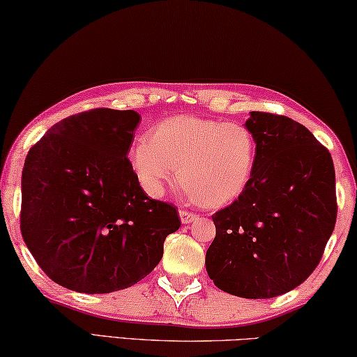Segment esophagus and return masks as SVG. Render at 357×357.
Segmentation results:
<instances>
[{
    "mask_svg": "<svg viewBox=\"0 0 357 357\" xmlns=\"http://www.w3.org/2000/svg\"><path fill=\"white\" fill-rule=\"evenodd\" d=\"M179 218H181V222L183 224H190L194 222V220H197V214L188 211V209H179Z\"/></svg>",
    "mask_w": 357,
    "mask_h": 357,
    "instance_id": "1",
    "label": "esophagus"
}]
</instances>
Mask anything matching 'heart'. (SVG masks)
Instances as JSON below:
<instances>
[{
    "label": "heart",
    "mask_w": 357,
    "mask_h": 357,
    "mask_svg": "<svg viewBox=\"0 0 357 357\" xmlns=\"http://www.w3.org/2000/svg\"><path fill=\"white\" fill-rule=\"evenodd\" d=\"M135 176L149 195L178 178L192 200L216 208L236 199L250 183L256 141L245 126L174 116L141 137L128 152Z\"/></svg>",
    "instance_id": "heart-1"
}]
</instances>
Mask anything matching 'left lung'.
<instances>
[{
  "mask_svg": "<svg viewBox=\"0 0 357 357\" xmlns=\"http://www.w3.org/2000/svg\"><path fill=\"white\" fill-rule=\"evenodd\" d=\"M246 128L256 141L251 179L213 214L205 264L220 291L271 298L318 267L337 220L335 169L327 148L289 117L252 111Z\"/></svg>",
  "mask_w": 357,
  "mask_h": 357,
  "instance_id": "1",
  "label": "left lung"
}]
</instances>
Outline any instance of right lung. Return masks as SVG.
<instances>
[{"mask_svg": "<svg viewBox=\"0 0 357 357\" xmlns=\"http://www.w3.org/2000/svg\"><path fill=\"white\" fill-rule=\"evenodd\" d=\"M139 114L97 107L56 122L22 172L20 231L50 280L106 294L137 284L181 225L172 203L141 189L127 152Z\"/></svg>", "mask_w": 357, "mask_h": 357, "instance_id": "1", "label": "right lung"}]
</instances>
